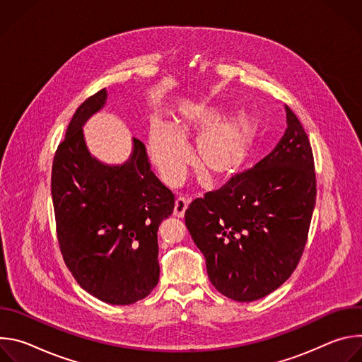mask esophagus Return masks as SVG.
Listing matches in <instances>:
<instances>
[{"instance_id": "esophagus-1", "label": "esophagus", "mask_w": 362, "mask_h": 362, "mask_svg": "<svg viewBox=\"0 0 362 362\" xmlns=\"http://www.w3.org/2000/svg\"><path fill=\"white\" fill-rule=\"evenodd\" d=\"M190 200L189 199H185V197H179L176 199L175 202V208H173V215L177 216V218H183L185 216V212L187 209Z\"/></svg>"}]
</instances>
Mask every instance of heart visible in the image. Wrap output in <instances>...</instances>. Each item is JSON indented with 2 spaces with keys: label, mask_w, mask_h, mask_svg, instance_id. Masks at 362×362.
Listing matches in <instances>:
<instances>
[{
  "label": "heart",
  "mask_w": 362,
  "mask_h": 362,
  "mask_svg": "<svg viewBox=\"0 0 362 362\" xmlns=\"http://www.w3.org/2000/svg\"><path fill=\"white\" fill-rule=\"evenodd\" d=\"M226 116L222 106L194 103L182 107L170 126L151 122L148 154L166 185L176 186L183 179L190 160L185 143L194 134V166L209 182L230 179L245 166L259 126L247 115Z\"/></svg>",
  "instance_id": "heart-1"
}]
</instances>
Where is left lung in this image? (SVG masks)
<instances>
[{
  "label": "left lung",
  "instance_id": "left-lung-1",
  "mask_svg": "<svg viewBox=\"0 0 362 362\" xmlns=\"http://www.w3.org/2000/svg\"><path fill=\"white\" fill-rule=\"evenodd\" d=\"M285 112L286 130L268 156L185 214L212 285L238 302L261 299L292 275L315 208L313 148L295 113Z\"/></svg>",
  "mask_w": 362,
  "mask_h": 362
}]
</instances>
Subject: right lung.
Listing matches in <instances>:
<instances>
[{
  "label": "right lung",
  "instance_id": "1",
  "mask_svg": "<svg viewBox=\"0 0 362 362\" xmlns=\"http://www.w3.org/2000/svg\"><path fill=\"white\" fill-rule=\"evenodd\" d=\"M106 101L103 88L76 110L56 151L51 196L60 249L78 285L103 302L130 305L159 282L158 229L175 199L150 170L140 140L122 165L90 153L83 126Z\"/></svg>",
  "mask_w": 362,
  "mask_h": 362
}]
</instances>
